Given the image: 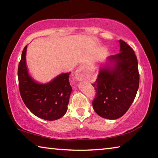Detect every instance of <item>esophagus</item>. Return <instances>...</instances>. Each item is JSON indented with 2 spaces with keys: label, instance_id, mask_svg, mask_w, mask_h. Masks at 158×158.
I'll use <instances>...</instances> for the list:
<instances>
[{
  "label": "esophagus",
  "instance_id": "34e87169",
  "mask_svg": "<svg viewBox=\"0 0 158 158\" xmlns=\"http://www.w3.org/2000/svg\"><path fill=\"white\" fill-rule=\"evenodd\" d=\"M84 78V74H83L81 69L77 70V73H76V79L78 80H82Z\"/></svg>",
  "mask_w": 158,
  "mask_h": 158
}]
</instances>
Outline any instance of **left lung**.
Instances as JSON below:
<instances>
[{"mask_svg": "<svg viewBox=\"0 0 158 158\" xmlns=\"http://www.w3.org/2000/svg\"><path fill=\"white\" fill-rule=\"evenodd\" d=\"M120 52L109 56L113 66L102 67L92 84L96 96L93 107L99 116L117 119L126 113L137 95L139 85L137 58L132 48L120 40Z\"/></svg>", "mask_w": 158, "mask_h": 158, "instance_id": "8db88e82", "label": "left lung"}]
</instances>
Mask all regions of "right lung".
Returning a JSON list of instances; mask_svg holds the SVG:
<instances>
[{"instance_id": "obj_1", "label": "right lung", "mask_w": 158, "mask_h": 158, "mask_svg": "<svg viewBox=\"0 0 158 158\" xmlns=\"http://www.w3.org/2000/svg\"><path fill=\"white\" fill-rule=\"evenodd\" d=\"M27 46L22 52L18 67L19 88L27 108L36 116L47 121L60 118L68 110L72 89L69 73H63L47 84H41L29 76L26 63Z\"/></svg>"}]
</instances>
